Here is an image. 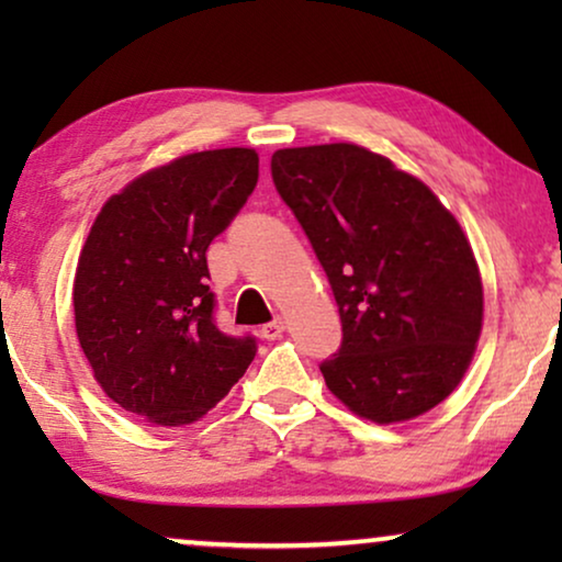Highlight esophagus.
I'll return each mask as SVG.
<instances>
[{"label": "esophagus", "mask_w": 562, "mask_h": 562, "mask_svg": "<svg viewBox=\"0 0 562 562\" xmlns=\"http://www.w3.org/2000/svg\"><path fill=\"white\" fill-rule=\"evenodd\" d=\"M283 329H286L283 319H273V322H268V325L260 327V337H263V340H279V337L283 335Z\"/></svg>", "instance_id": "esophagus-1"}]
</instances>
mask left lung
<instances>
[{
	"instance_id": "8db88e82",
	"label": "left lung",
	"mask_w": 562,
	"mask_h": 562,
	"mask_svg": "<svg viewBox=\"0 0 562 562\" xmlns=\"http://www.w3.org/2000/svg\"><path fill=\"white\" fill-rule=\"evenodd\" d=\"M271 176L340 310L342 345L319 366L327 389L379 425L445 402L483 322L479 263L458 220L419 179L352 143L276 150Z\"/></svg>"
}]
</instances>
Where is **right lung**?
I'll use <instances>...</instances> for the list:
<instances>
[{
	"mask_svg": "<svg viewBox=\"0 0 562 562\" xmlns=\"http://www.w3.org/2000/svg\"><path fill=\"white\" fill-rule=\"evenodd\" d=\"M258 183V153H189L106 199L74 279L76 335L114 404L160 427L204 417L243 379L256 337L214 325L206 248Z\"/></svg>",
	"mask_w": 562,
	"mask_h": 562,
	"instance_id": "add662e5",
	"label": "right lung"
}]
</instances>
